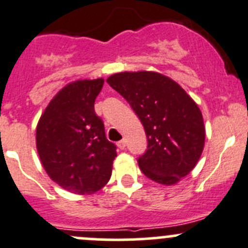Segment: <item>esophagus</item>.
<instances>
[{
  "instance_id": "obj_1",
  "label": "esophagus",
  "mask_w": 248,
  "mask_h": 248,
  "mask_svg": "<svg viewBox=\"0 0 248 248\" xmlns=\"http://www.w3.org/2000/svg\"><path fill=\"white\" fill-rule=\"evenodd\" d=\"M117 148L121 149V150H124V149L126 148V140H124V139H122V140H120L119 143H117Z\"/></svg>"
}]
</instances>
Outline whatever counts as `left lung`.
Here are the masks:
<instances>
[{
    "label": "left lung",
    "mask_w": 248,
    "mask_h": 248,
    "mask_svg": "<svg viewBox=\"0 0 248 248\" xmlns=\"http://www.w3.org/2000/svg\"><path fill=\"white\" fill-rule=\"evenodd\" d=\"M107 82L129 103L145 129L148 149L138 158L141 172L163 185L189 174L206 136L202 114L190 95L154 71L114 74Z\"/></svg>",
    "instance_id": "left-lung-1"
}]
</instances>
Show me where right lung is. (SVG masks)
<instances>
[{
  "label": "right lung",
  "mask_w": 248,
  "mask_h": 248,
  "mask_svg": "<svg viewBox=\"0 0 248 248\" xmlns=\"http://www.w3.org/2000/svg\"><path fill=\"white\" fill-rule=\"evenodd\" d=\"M104 80H78L50 100L36 128V148L50 179L74 194H93L109 182L116 145L105 137L94 102Z\"/></svg>",
  "instance_id": "1"
}]
</instances>
